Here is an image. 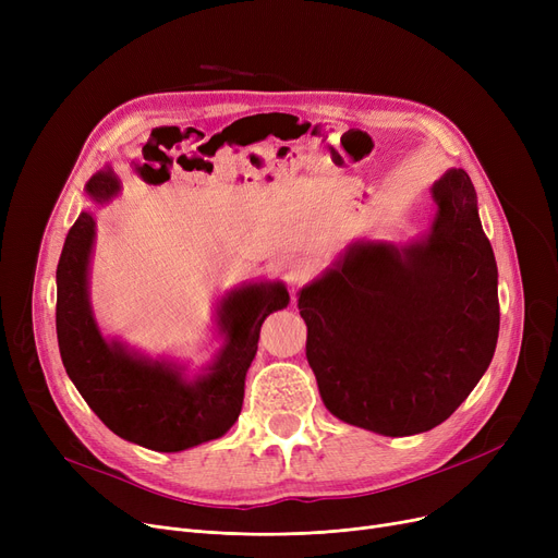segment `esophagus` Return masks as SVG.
<instances>
[{"mask_svg": "<svg viewBox=\"0 0 558 558\" xmlns=\"http://www.w3.org/2000/svg\"><path fill=\"white\" fill-rule=\"evenodd\" d=\"M312 276V264L305 257H296V259H289L287 267H284V280L291 289H299L307 278Z\"/></svg>", "mask_w": 558, "mask_h": 558, "instance_id": "34e87169", "label": "esophagus"}]
</instances>
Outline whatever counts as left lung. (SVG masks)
<instances>
[{"label":"left lung","mask_w":558,"mask_h":558,"mask_svg":"<svg viewBox=\"0 0 558 558\" xmlns=\"http://www.w3.org/2000/svg\"><path fill=\"white\" fill-rule=\"evenodd\" d=\"M432 194L438 213L423 242L350 246L299 299L328 412L385 436L450 418L500 332L497 264L471 175L450 169Z\"/></svg>","instance_id":"obj_1"}]
</instances>
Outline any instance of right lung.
I'll list each match as a JSON object with an SVG mask.
<instances>
[{"label": "right lung", "mask_w": 558, "mask_h": 558, "mask_svg": "<svg viewBox=\"0 0 558 558\" xmlns=\"http://www.w3.org/2000/svg\"><path fill=\"white\" fill-rule=\"evenodd\" d=\"M85 190L104 203L120 183L110 171H99ZM95 219L81 213L56 269V335L74 387L108 429L142 448L181 452L223 436L242 412L244 379L264 318L289 303L284 284L259 282L230 291L219 307L226 335L221 355L208 375L185 383L175 368L140 360L101 337L87 303Z\"/></svg>", "instance_id": "add662e5"}]
</instances>
